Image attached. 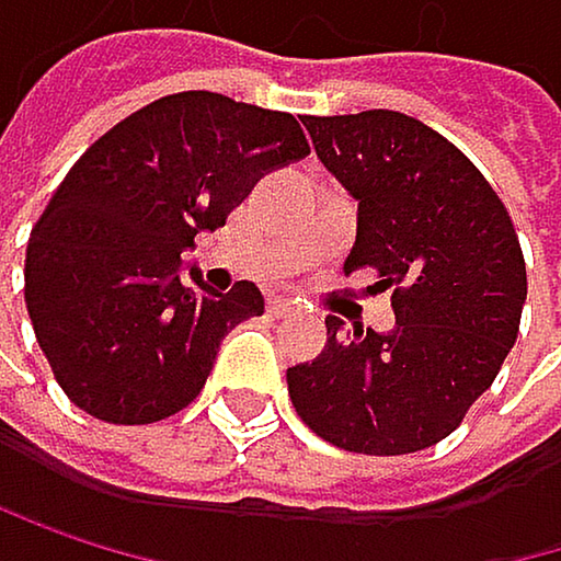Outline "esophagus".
<instances>
[{
    "instance_id": "34e87169",
    "label": "esophagus",
    "mask_w": 561,
    "mask_h": 561,
    "mask_svg": "<svg viewBox=\"0 0 561 561\" xmlns=\"http://www.w3.org/2000/svg\"><path fill=\"white\" fill-rule=\"evenodd\" d=\"M289 312H293V302H289V299H283V296H278V299H268V316L283 319V316H289Z\"/></svg>"
}]
</instances>
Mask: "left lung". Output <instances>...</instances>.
<instances>
[{"label":"left lung","instance_id":"8db88e82","mask_svg":"<svg viewBox=\"0 0 561 561\" xmlns=\"http://www.w3.org/2000/svg\"><path fill=\"white\" fill-rule=\"evenodd\" d=\"M316 156L358 203L345 275L376 268L392 332L329 316L319 358L286 373L299 419L363 456L428 449L495 382L526 306V259L485 175L392 108L306 115Z\"/></svg>","mask_w":561,"mask_h":561}]
</instances>
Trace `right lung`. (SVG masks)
<instances>
[{"label":"right lung","mask_w":561,"mask_h":561,"mask_svg":"<svg viewBox=\"0 0 561 561\" xmlns=\"http://www.w3.org/2000/svg\"><path fill=\"white\" fill-rule=\"evenodd\" d=\"M309 156L289 112L219 92L156 99L95 139L25 249V309L62 392L112 425H149L203 392L219 342L262 316L255 283L216 293L182 252L252 185Z\"/></svg>","instance_id":"right-lung-1"}]
</instances>
